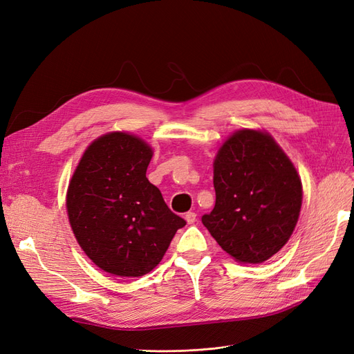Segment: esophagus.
I'll list each match as a JSON object with an SVG mask.
<instances>
[{"mask_svg":"<svg viewBox=\"0 0 354 354\" xmlns=\"http://www.w3.org/2000/svg\"><path fill=\"white\" fill-rule=\"evenodd\" d=\"M185 220H187L188 224H194V223L196 221V214L192 212V211L187 212V214H185Z\"/></svg>","mask_w":354,"mask_h":354,"instance_id":"1","label":"esophagus"}]
</instances>
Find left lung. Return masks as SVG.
<instances>
[{
	"instance_id": "1",
	"label": "left lung",
	"mask_w": 354,
	"mask_h": 354,
	"mask_svg": "<svg viewBox=\"0 0 354 354\" xmlns=\"http://www.w3.org/2000/svg\"><path fill=\"white\" fill-rule=\"evenodd\" d=\"M215 205L203 224L241 263L278 253L298 223L302 185L295 166L265 131L239 130L214 160Z\"/></svg>"
}]
</instances>
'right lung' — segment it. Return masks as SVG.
Wrapping results in <instances>:
<instances>
[{
	"label": "right lung",
	"instance_id": "right-lung-1",
	"mask_svg": "<svg viewBox=\"0 0 354 354\" xmlns=\"http://www.w3.org/2000/svg\"><path fill=\"white\" fill-rule=\"evenodd\" d=\"M153 150L133 134L101 136L71 179L66 208L73 234L100 269L137 278L156 268L187 224L146 178Z\"/></svg>",
	"mask_w": 354,
	"mask_h": 354
}]
</instances>
